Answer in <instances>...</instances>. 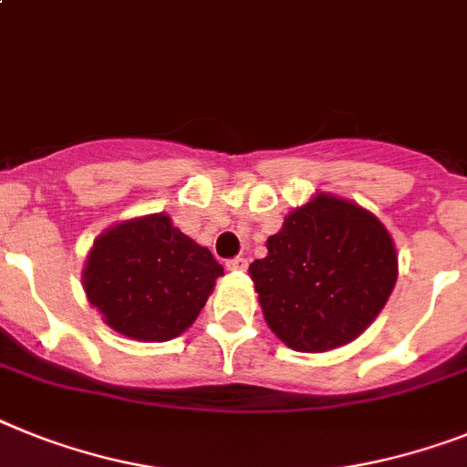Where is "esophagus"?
Returning a JSON list of instances; mask_svg holds the SVG:
<instances>
[{
    "instance_id": "1",
    "label": "esophagus",
    "mask_w": 467,
    "mask_h": 467,
    "mask_svg": "<svg viewBox=\"0 0 467 467\" xmlns=\"http://www.w3.org/2000/svg\"><path fill=\"white\" fill-rule=\"evenodd\" d=\"M246 265H249V261L244 256H234L230 261H225L227 270H246Z\"/></svg>"
}]
</instances>
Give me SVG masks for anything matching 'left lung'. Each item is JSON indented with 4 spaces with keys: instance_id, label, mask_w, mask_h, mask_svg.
<instances>
[{
    "instance_id": "1",
    "label": "left lung",
    "mask_w": 467,
    "mask_h": 467,
    "mask_svg": "<svg viewBox=\"0 0 467 467\" xmlns=\"http://www.w3.org/2000/svg\"><path fill=\"white\" fill-rule=\"evenodd\" d=\"M268 256L249 265L265 323L294 351L351 342L389 299L397 249L385 225L347 199L318 194L292 211Z\"/></svg>"
}]
</instances>
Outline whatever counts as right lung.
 <instances>
[{"mask_svg":"<svg viewBox=\"0 0 467 467\" xmlns=\"http://www.w3.org/2000/svg\"><path fill=\"white\" fill-rule=\"evenodd\" d=\"M223 265L163 213L111 227L94 242L82 273L88 299L109 327L142 342L185 332Z\"/></svg>","mask_w":467,"mask_h":467,"instance_id":"right-lung-1","label":"right lung"}]
</instances>
